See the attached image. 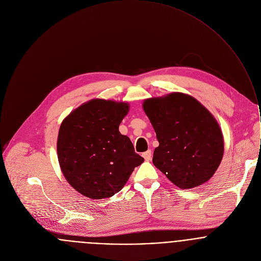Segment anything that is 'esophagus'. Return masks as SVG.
Instances as JSON below:
<instances>
[{"label": "esophagus", "instance_id": "obj_1", "mask_svg": "<svg viewBox=\"0 0 261 261\" xmlns=\"http://www.w3.org/2000/svg\"><path fill=\"white\" fill-rule=\"evenodd\" d=\"M143 157L145 158V160H146V161H150V160L152 159V151H151V150H149V151L145 152V153L143 154Z\"/></svg>", "mask_w": 261, "mask_h": 261}]
</instances>
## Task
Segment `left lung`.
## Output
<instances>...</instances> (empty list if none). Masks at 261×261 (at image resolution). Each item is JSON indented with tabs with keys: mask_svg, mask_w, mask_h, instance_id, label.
I'll return each mask as SVG.
<instances>
[{
	"mask_svg": "<svg viewBox=\"0 0 261 261\" xmlns=\"http://www.w3.org/2000/svg\"><path fill=\"white\" fill-rule=\"evenodd\" d=\"M143 109L159 142L153 164L181 189L208 181L224 155L222 129L214 115L181 92L145 99Z\"/></svg>",
	"mask_w": 261,
	"mask_h": 261,
	"instance_id": "1",
	"label": "left lung"
}]
</instances>
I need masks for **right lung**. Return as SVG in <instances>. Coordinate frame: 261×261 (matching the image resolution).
Returning <instances> with one entry per match:
<instances>
[{
	"label": "right lung",
	"instance_id": "obj_1",
	"mask_svg": "<svg viewBox=\"0 0 261 261\" xmlns=\"http://www.w3.org/2000/svg\"><path fill=\"white\" fill-rule=\"evenodd\" d=\"M127 102L92 99L62 122L57 143L61 170L69 184L92 199L114 195L144 158L119 133Z\"/></svg>",
	"mask_w": 261,
	"mask_h": 261
}]
</instances>
